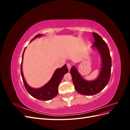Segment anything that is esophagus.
Masks as SVG:
<instances>
[{
	"mask_svg": "<svg viewBox=\"0 0 130 130\" xmlns=\"http://www.w3.org/2000/svg\"><path fill=\"white\" fill-rule=\"evenodd\" d=\"M67 68H68V69H69V70H70V68H71V64H70V63H67Z\"/></svg>",
	"mask_w": 130,
	"mask_h": 130,
	"instance_id": "esophagus-1",
	"label": "esophagus"
}]
</instances>
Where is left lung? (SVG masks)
Masks as SVG:
<instances>
[{
  "mask_svg": "<svg viewBox=\"0 0 130 130\" xmlns=\"http://www.w3.org/2000/svg\"><path fill=\"white\" fill-rule=\"evenodd\" d=\"M93 35L95 41L93 45L99 50L102 58V68L99 77L94 81H87L81 77L74 67L70 70L75 88L78 93L86 95L99 93L107 85L111 77L112 60L108 45L99 35L95 32H93Z\"/></svg>",
  "mask_w": 130,
  "mask_h": 130,
  "instance_id": "obj_1",
  "label": "left lung"
}]
</instances>
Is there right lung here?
<instances>
[{
    "instance_id": "obj_1",
    "label": "right lung",
    "mask_w": 130,
    "mask_h": 130,
    "mask_svg": "<svg viewBox=\"0 0 130 130\" xmlns=\"http://www.w3.org/2000/svg\"><path fill=\"white\" fill-rule=\"evenodd\" d=\"M41 36V34L37 35L36 36H35L34 38L32 39L31 41H32L34 38H36ZM24 51L25 49L24 50ZM24 52H23L22 55V60L21 66V72L23 82V83H24V86L27 90V92L32 96L40 100L47 101L53 99V98H54L55 96H56L57 95L58 85L60 84L61 81L62 80L63 77L66 73L68 72V69L67 67L66 64H65L60 68L57 69L55 70V72L53 76H52L50 80L45 85L43 86V87L40 88L34 89L30 87V86L27 84V83L25 81L24 76H23L22 72V61Z\"/></svg>"
}]
</instances>
